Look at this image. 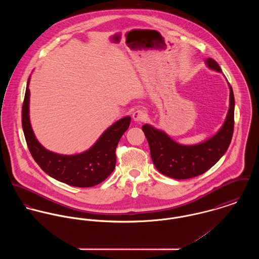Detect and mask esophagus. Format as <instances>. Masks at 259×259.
<instances>
[{"label": "esophagus", "instance_id": "34e87169", "mask_svg": "<svg viewBox=\"0 0 259 259\" xmlns=\"http://www.w3.org/2000/svg\"><path fill=\"white\" fill-rule=\"evenodd\" d=\"M147 116V111L145 109H138L137 111H134L133 118L135 121H141Z\"/></svg>", "mask_w": 259, "mask_h": 259}]
</instances>
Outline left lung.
<instances>
[{
    "label": "left lung",
    "instance_id": "obj_1",
    "mask_svg": "<svg viewBox=\"0 0 259 259\" xmlns=\"http://www.w3.org/2000/svg\"><path fill=\"white\" fill-rule=\"evenodd\" d=\"M206 64L210 69L222 72L213 59L208 58ZM229 88V110L226 119L221 131L202 144L182 146L163 132L148 124L143 126L152 162L160 174L176 180H187L204 174L221 159L230 145L234 128V96L230 84Z\"/></svg>",
    "mask_w": 259,
    "mask_h": 259
}]
</instances>
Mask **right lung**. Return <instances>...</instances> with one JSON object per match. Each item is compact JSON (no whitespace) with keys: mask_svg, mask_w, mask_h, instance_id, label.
Returning a JSON list of instances; mask_svg holds the SVG:
<instances>
[{"mask_svg":"<svg viewBox=\"0 0 259 259\" xmlns=\"http://www.w3.org/2000/svg\"><path fill=\"white\" fill-rule=\"evenodd\" d=\"M28 85L22 109V125L27 146L38 166L55 180L72 186L91 187L104 182L115 167L116 146L128 128L131 117L125 116L113 123L89 150L75 155L57 154L41 147L33 133L29 118Z\"/></svg>","mask_w":259,"mask_h":259,"instance_id":"right-lung-1","label":"right lung"}]
</instances>
